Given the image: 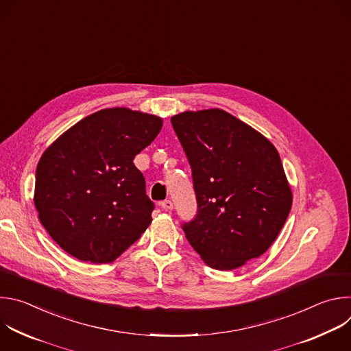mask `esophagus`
Instances as JSON below:
<instances>
[{
    "instance_id": "esophagus-1",
    "label": "esophagus",
    "mask_w": 351,
    "mask_h": 351,
    "mask_svg": "<svg viewBox=\"0 0 351 351\" xmlns=\"http://www.w3.org/2000/svg\"><path fill=\"white\" fill-rule=\"evenodd\" d=\"M160 206H161V208L165 210V211H171V210L173 208V204H172L171 199H165V202H162Z\"/></svg>"
}]
</instances>
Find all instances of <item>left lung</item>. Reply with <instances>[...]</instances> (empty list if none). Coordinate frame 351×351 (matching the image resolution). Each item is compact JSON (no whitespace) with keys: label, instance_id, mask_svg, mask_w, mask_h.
I'll use <instances>...</instances> for the list:
<instances>
[{"label":"left lung","instance_id":"left-lung-1","mask_svg":"<svg viewBox=\"0 0 351 351\" xmlns=\"http://www.w3.org/2000/svg\"><path fill=\"white\" fill-rule=\"evenodd\" d=\"M193 176L197 214L182 229L211 268L230 271L263 256L291 208V190L274 144L214 108L171 118Z\"/></svg>","mask_w":351,"mask_h":351}]
</instances>
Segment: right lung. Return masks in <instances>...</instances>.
<instances>
[{
  "label": "right lung",
  "instance_id": "1",
  "mask_svg": "<svg viewBox=\"0 0 351 351\" xmlns=\"http://www.w3.org/2000/svg\"><path fill=\"white\" fill-rule=\"evenodd\" d=\"M162 119L107 108L73 125L49 145L36 169L38 219L72 257L117 260L152 223L154 203L133 160L157 137Z\"/></svg>",
  "mask_w": 351,
  "mask_h": 351
}]
</instances>
